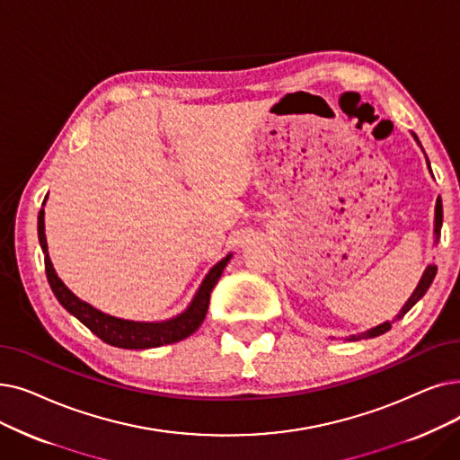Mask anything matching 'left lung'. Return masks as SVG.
<instances>
[{"instance_id":"1","label":"left lung","mask_w":460,"mask_h":460,"mask_svg":"<svg viewBox=\"0 0 460 460\" xmlns=\"http://www.w3.org/2000/svg\"><path fill=\"white\" fill-rule=\"evenodd\" d=\"M411 135H413V138L417 141V145L421 146V143H419V138L415 137V133H411ZM427 165H429V171H430V162H429V157H427ZM430 174H432V171H430ZM442 222H444L442 199L438 197V199H436V208H434V244H438V238H440ZM436 270H438V267H436V265H429V267L425 269V272H423L421 279H419V284H417V288L413 289L411 296L408 298L406 305L401 308V312L396 314V317L393 319V322H384V323H379V325H376V327H372V329H368V331H365V332H361V334H351V336H348V338H346V341L355 342V341H361V338H376V336H379V334L387 332V331L391 329V325L396 322V319H402V317L411 310V306L419 301V298H421V296L427 293V289L430 288L432 279H434V276H436Z\"/></svg>"}]
</instances>
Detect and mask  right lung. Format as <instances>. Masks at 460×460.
<instances>
[{"instance_id": "1", "label": "right lung", "mask_w": 460, "mask_h": 460, "mask_svg": "<svg viewBox=\"0 0 460 460\" xmlns=\"http://www.w3.org/2000/svg\"><path fill=\"white\" fill-rule=\"evenodd\" d=\"M47 203V199L43 201V207ZM37 233H39V244L43 248L45 253V269H47V278L49 284L59 301L71 315H75L78 322L84 323L95 336L102 338L103 342L114 346V348H124V349H148V348H159V346H167L181 342L190 334H193L199 327H201L203 319L208 310L210 303V293L214 286L217 284L219 276H222L224 269L227 267L229 259L233 253H227L222 261H217L205 279L199 286L195 296L191 298L190 306L171 319H165V322H131V319H122V317H114L109 315L102 310L93 308L92 305L81 301L64 282L58 278L50 255H49V246H47V236H45V210H39L37 217Z\"/></svg>"}]
</instances>
